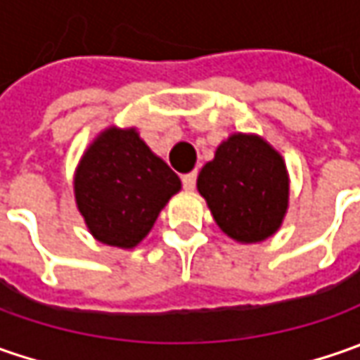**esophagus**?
I'll list each match as a JSON object with an SVG mask.
<instances>
[{"label": "esophagus", "mask_w": 360, "mask_h": 360, "mask_svg": "<svg viewBox=\"0 0 360 360\" xmlns=\"http://www.w3.org/2000/svg\"><path fill=\"white\" fill-rule=\"evenodd\" d=\"M196 176H198L196 172H190L182 176V184H184L186 190H194V186H196Z\"/></svg>", "instance_id": "1"}]
</instances>
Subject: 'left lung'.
I'll return each instance as SVG.
<instances>
[{"label": "left lung", "mask_w": 360, "mask_h": 360, "mask_svg": "<svg viewBox=\"0 0 360 360\" xmlns=\"http://www.w3.org/2000/svg\"><path fill=\"white\" fill-rule=\"evenodd\" d=\"M196 186L220 230L244 244L272 236L288 208L283 156L255 134H232L218 146Z\"/></svg>", "instance_id": "obj_1"}]
</instances>
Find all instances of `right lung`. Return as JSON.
Segmentation results:
<instances>
[{"mask_svg":"<svg viewBox=\"0 0 360 360\" xmlns=\"http://www.w3.org/2000/svg\"><path fill=\"white\" fill-rule=\"evenodd\" d=\"M180 186V178L136 128L116 126L91 142L74 176L77 210L91 236L118 248H134L144 240Z\"/></svg>","mask_w":360,"mask_h":360,"instance_id":"1","label":"right lung"}]
</instances>
